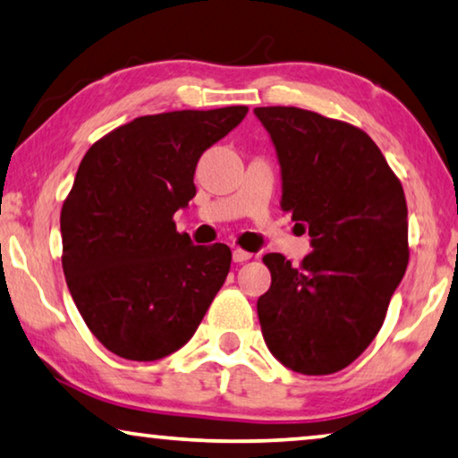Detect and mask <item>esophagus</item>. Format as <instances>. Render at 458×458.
<instances>
[{"label": "esophagus", "instance_id": "1", "mask_svg": "<svg viewBox=\"0 0 458 458\" xmlns=\"http://www.w3.org/2000/svg\"><path fill=\"white\" fill-rule=\"evenodd\" d=\"M250 257H252L250 252L242 250V249H234V250H232V259H234V263H244V261H249Z\"/></svg>", "mask_w": 458, "mask_h": 458}]
</instances>
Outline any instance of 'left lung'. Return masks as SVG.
I'll return each mask as SVG.
<instances>
[{
	"label": "left lung",
	"mask_w": 458,
	"mask_h": 458,
	"mask_svg": "<svg viewBox=\"0 0 458 458\" xmlns=\"http://www.w3.org/2000/svg\"><path fill=\"white\" fill-rule=\"evenodd\" d=\"M282 166V206L309 226L312 250L292 267L263 263L271 285L257 302L269 352L300 374L350 366L385 323L409 263L403 187L370 135L298 106H259Z\"/></svg>",
	"instance_id": "left-lung-1"
}]
</instances>
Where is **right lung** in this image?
Instances as JSON below:
<instances>
[{
    "label": "right lung",
    "mask_w": 458,
    "mask_h": 458,
    "mask_svg": "<svg viewBox=\"0 0 458 458\" xmlns=\"http://www.w3.org/2000/svg\"><path fill=\"white\" fill-rule=\"evenodd\" d=\"M249 106L170 111L94 141L61 208L65 282L88 329L114 356L154 361L193 337L230 271L226 244L195 247L174 211L195 166Z\"/></svg>",
    "instance_id": "1"
}]
</instances>
